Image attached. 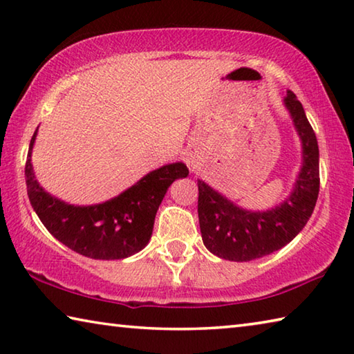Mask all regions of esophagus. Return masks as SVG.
Segmentation results:
<instances>
[{
    "mask_svg": "<svg viewBox=\"0 0 354 354\" xmlns=\"http://www.w3.org/2000/svg\"><path fill=\"white\" fill-rule=\"evenodd\" d=\"M184 160H185V164L189 165V169L194 171L196 167H198V154H196L195 151H185L184 153Z\"/></svg>",
    "mask_w": 354,
    "mask_h": 354,
    "instance_id": "34e87169",
    "label": "esophagus"
}]
</instances>
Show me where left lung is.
Returning <instances> with one entry per match:
<instances>
[{
    "label": "left lung",
    "instance_id": "8db88e82",
    "mask_svg": "<svg viewBox=\"0 0 354 354\" xmlns=\"http://www.w3.org/2000/svg\"><path fill=\"white\" fill-rule=\"evenodd\" d=\"M284 104L303 145V165L289 198L270 211H245L198 179L203 243L221 259L247 262L278 251L303 230L313 215L320 189L317 137L295 93L287 92Z\"/></svg>",
    "mask_w": 354,
    "mask_h": 354
}]
</instances>
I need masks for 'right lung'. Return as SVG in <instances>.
<instances>
[{
    "label": "right lung",
    "instance_id": "add662e5",
    "mask_svg": "<svg viewBox=\"0 0 354 354\" xmlns=\"http://www.w3.org/2000/svg\"><path fill=\"white\" fill-rule=\"evenodd\" d=\"M25 167L28 196L48 231L65 247L92 259H124L147 247L153 234L154 217L170 184L189 175L183 162L149 171L133 187L115 198L93 206H73L51 196L34 176L31 153Z\"/></svg>",
    "mask_w": 354,
    "mask_h": 354
}]
</instances>
